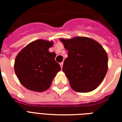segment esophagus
<instances>
[{
	"mask_svg": "<svg viewBox=\"0 0 122 122\" xmlns=\"http://www.w3.org/2000/svg\"><path fill=\"white\" fill-rule=\"evenodd\" d=\"M63 63L62 62V63H60V66H61V69L63 68Z\"/></svg>",
	"mask_w": 122,
	"mask_h": 122,
	"instance_id": "esophagus-1",
	"label": "esophagus"
}]
</instances>
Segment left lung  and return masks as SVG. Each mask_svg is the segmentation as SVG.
Wrapping results in <instances>:
<instances>
[{
    "label": "left lung",
    "instance_id": "8db88e82",
    "mask_svg": "<svg viewBox=\"0 0 122 122\" xmlns=\"http://www.w3.org/2000/svg\"><path fill=\"white\" fill-rule=\"evenodd\" d=\"M60 40L68 50L63 71L72 89L81 93L95 90L107 72L108 56L105 49L90 38L77 36Z\"/></svg>",
    "mask_w": 122,
    "mask_h": 122
}]
</instances>
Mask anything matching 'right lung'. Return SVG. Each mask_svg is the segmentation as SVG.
<instances>
[{
	"label": "right lung",
	"instance_id": "1",
	"mask_svg": "<svg viewBox=\"0 0 122 122\" xmlns=\"http://www.w3.org/2000/svg\"><path fill=\"white\" fill-rule=\"evenodd\" d=\"M53 42L36 40L26 46L15 57L14 71L20 83L31 91L42 92L50 87L61 67L50 52Z\"/></svg>",
	"mask_w": 122,
	"mask_h": 122
}]
</instances>
